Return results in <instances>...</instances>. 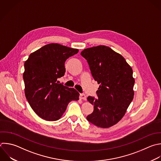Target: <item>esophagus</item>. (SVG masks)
I'll use <instances>...</instances> for the list:
<instances>
[{"label":"esophagus","instance_id":"esophagus-1","mask_svg":"<svg viewBox=\"0 0 161 161\" xmlns=\"http://www.w3.org/2000/svg\"><path fill=\"white\" fill-rule=\"evenodd\" d=\"M80 99L84 101L87 100V97L84 94H80Z\"/></svg>","mask_w":161,"mask_h":161}]
</instances>
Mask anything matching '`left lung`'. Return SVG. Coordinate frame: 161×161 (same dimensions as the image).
I'll list each match as a JSON object with an SVG mask.
<instances>
[{"label":"left lung","mask_w":161,"mask_h":161,"mask_svg":"<svg viewBox=\"0 0 161 161\" xmlns=\"http://www.w3.org/2000/svg\"><path fill=\"white\" fill-rule=\"evenodd\" d=\"M80 55L100 84L96 91L98 98L87 97L94 111L87 119L98 127H111L121 120L133 99L132 69L123 56L104 45L86 48Z\"/></svg>","instance_id":"1"}]
</instances>
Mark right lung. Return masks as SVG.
Segmentation results:
<instances>
[{
	"label": "right lung",
	"mask_w": 161,
	"mask_h": 161,
	"mask_svg": "<svg viewBox=\"0 0 161 161\" xmlns=\"http://www.w3.org/2000/svg\"><path fill=\"white\" fill-rule=\"evenodd\" d=\"M78 49L58 43L46 45L31 53L25 63L26 97L36 114L47 121L59 119L68 104L79 99V93L57 80L64 75L66 60Z\"/></svg>",
	"instance_id": "obj_1"
}]
</instances>
